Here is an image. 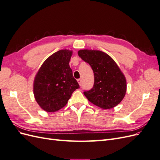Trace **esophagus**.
<instances>
[{"label":"esophagus","instance_id":"1","mask_svg":"<svg viewBox=\"0 0 160 160\" xmlns=\"http://www.w3.org/2000/svg\"><path fill=\"white\" fill-rule=\"evenodd\" d=\"M77 81H78V83H79V85H81V79H77Z\"/></svg>","mask_w":160,"mask_h":160}]
</instances>
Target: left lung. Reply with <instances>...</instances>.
Segmentation results:
<instances>
[{
  "label": "left lung",
  "instance_id": "8db88e82",
  "mask_svg": "<svg viewBox=\"0 0 160 160\" xmlns=\"http://www.w3.org/2000/svg\"><path fill=\"white\" fill-rule=\"evenodd\" d=\"M78 55L93 69L94 85L84 95L91 103L104 109L113 108L124 98L127 90L126 79L115 61L105 52L83 49Z\"/></svg>",
  "mask_w": 160,
  "mask_h": 160
}]
</instances>
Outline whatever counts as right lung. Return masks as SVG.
<instances>
[{
	"instance_id": "right-lung-1",
	"label": "right lung",
	"mask_w": 160,
	"mask_h": 160,
	"mask_svg": "<svg viewBox=\"0 0 160 160\" xmlns=\"http://www.w3.org/2000/svg\"><path fill=\"white\" fill-rule=\"evenodd\" d=\"M72 51L62 49L43 62L35 75L33 93L38 105L47 112L64 108L79 85L69 65Z\"/></svg>"
}]
</instances>
